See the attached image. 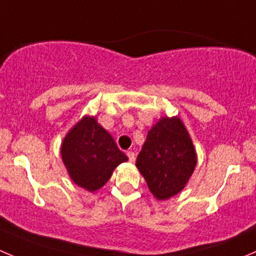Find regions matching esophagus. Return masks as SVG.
Here are the masks:
<instances>
[{
  "mask_svg": "<svg viewBox=\"0 0 256 256\" xmlns=\"http://www.w3.org/2000/svg\"><path fill=\"white\" fill-rule=\"evenodd\" d=\"M126 155H128V160H130L131 162H134V161H135V152H132V151H128V154H126Z\"/></svg>",
  "mask_w": 256,
  "mask_h": 256,
  "instance_id": "esophagus-1",
  "label": "esophagus"
}]
</instances>
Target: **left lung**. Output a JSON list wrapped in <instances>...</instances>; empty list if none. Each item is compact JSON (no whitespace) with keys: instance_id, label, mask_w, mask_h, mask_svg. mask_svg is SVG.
Segmentation results:
<instances>
[{"instance_id":"left-lung-1","label":"left lung","mask_w":256,"mask_h":256,"mask_svg":"<svg viewBox=\"0 0 256 256\" xmlns=\"http://www.w3.org/2000/svg\"><path fill=\"white\" fill-rule=\"evenodd\" d=\"M198 156L190 134L180 118H161L146 136L136 168L158 200L175 196L196 168Z\"/></svg>"}]
</instances>
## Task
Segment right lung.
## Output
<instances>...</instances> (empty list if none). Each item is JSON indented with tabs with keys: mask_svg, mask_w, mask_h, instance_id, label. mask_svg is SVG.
Wrapping results in <instances>:
<instances>
[{
	"mask_svg": "<svg viewBox=\"0 0 256 256\" xmlns=\"http://www.w3.org/2000/svg\"><path fill=\"white\" fill-rule=\"evenodd\" d=\"M61 158L71 180L90 192L102 188L114 170L128 160L95 116L88 115L66 134Z\"/></svg>",
	"mask_w": 256,
	"mask_h": 256,
	"instance_id": "add662e5",
	"label": "right lung"
}]
</instances>
